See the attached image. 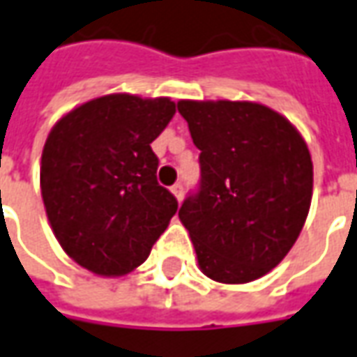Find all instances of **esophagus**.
<instances>
[{"label": "esophagus", "instance_id": "1", "mask_svg": "<svg viewBox=\"0 0 357 357\" xmlns=\"http://www.w3.org/2000/svg\"><path fill=\"white\" fill-rule=\"evenodd\" d=\"M172 193L176 195V199H178V201H181V199H183V185H181V183L172 185Z\"/></svg>", "mask_w": 357, "mask_h": 357}]
</instances>
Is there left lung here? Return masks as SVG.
<instances>
[{"label":"left lung","instance_id":"left-lung-1","mask_svg":"<svg viewBox=\"0 0 357 357\" xmlns=\"http://www.w3.org/2000/svg\"><path fill=\"white\" fill-rule=\"evenodd\" d=\"M201 181L179 220L201 271L220 283H248L280 264L307 220L312 160L287 119L252 101H179Z\"/></svg>","mask_w":357,"mask_h":357}]
</instances>
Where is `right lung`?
Wrapping results in <instances>:
<instances>
[{"mask_svg":"<svg viewBox=\"0 0 357 357\" xmlns=\"http://www.w3.org/2000/svg\"><path fill=\"white\" fill-rule=\"evenodd\" d=\"M174 113L168 97L111 93L72 109L46 138V217L62 250L91 273L119 278L138 268L176 215L150 148Z\"/></svg>","mask_w":357,"mask_h":357,"instance_id":"add662e5","label":"right lung"}]
</instances>
